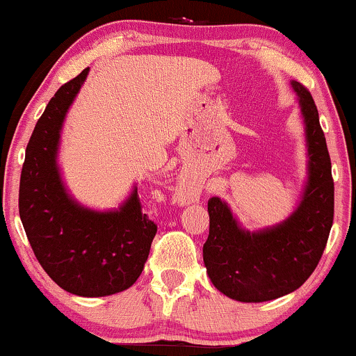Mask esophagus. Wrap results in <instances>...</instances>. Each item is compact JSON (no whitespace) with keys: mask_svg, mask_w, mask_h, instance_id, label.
I'll return each instance as SVG.
<instances>
[{"mask_svg":"<svg viewBox=\"0 0 356 356\" xmlns=\"http://www.w3.org/2000/svg\"><path fill=\"white\" fill-rule=\"evenodd\" d=\"M178 198H179V202H190L191 200V193H190V190H188V188H179L178 190Z\"/></svg>","mask_w":356,"mask_h":356,"instance_id":"1","label":"esophagus"}]
</instances>
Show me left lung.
Masks as SVG:
<instances>
[{
    "label": "left lung",
    "mask_w": 356,
    "mask_h": 356,
    "mask_svg": "<svg viewBox=\"0 0 356 356\" xmlns=\"http://www.w3.org/2000/svg\"><path fill=\"white\" fill-rule=\"evenodd\" d=\"M291 85L300 98L310 156L308 183L293 215L278 227L250 233L238 227L227 203L208 200L204 266L213 285L238 302H268L302 286L318 265L333 225L335 185L318 110L302 83Z\"/></svg>",
    "instance_id": "left-lung-1"
}]
</instances>
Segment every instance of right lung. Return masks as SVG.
Returning <instances> with one entry per match:
<instances>
[{"label": "right lung", "instance_id": "obj_1", "mask_svg": "<svg viewBox=\"0 0 356 356\" xmlns=\"http://www.w3.org/2000/svg\"><path fill=\"white\" fill-rule=\"evenodd\" d=\"M88 68L49 99L29 138L19 179V218L48 277L78 296L127 290L143 271L156 225L136 188L116 211H91L70 198L56 166L60 129Z\"/></svg>", "mask_w": 356, "mask_h": 356}]
</instances>
